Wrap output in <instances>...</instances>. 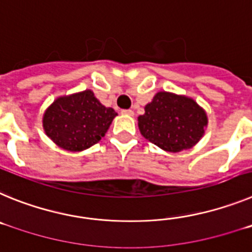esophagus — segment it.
I'll return each mask as SVG.
<instances>
[{
    "label": "esophagus",
    "mask_w": 252,
    "mask_h": 252,
    "mask_svg": "<svg viewBox=\"0 0 252 252\" xmlns=\"http://www.w3.org/2000/svg\"><path fill=\"white\" fill-rule=\"evenodd\" d=\"M122 115H127V116H133V111L132 110H122L121 111Z\"/></svg>",
    "instance_id": "34e87169"
}]
</instances>
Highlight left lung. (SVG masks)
Instances as JSON below:
<instances>
[{
    "label": "left lung",
    "mask_w": 252,
    "mask_h": 252,
    "mask_svg": "<svg viewBox=\"0 0 252 252\" xmlns=\"http://www.w3.org/2000/svg\"><path fill=\"white\" fill-rule=\"evenodd\" d=\"M207 115L192 98L159 92L139 117L141 135L169 153L194 146L203 136Z\"/></svg>",
    "instance_id": "obj_1"
}]
</instances>
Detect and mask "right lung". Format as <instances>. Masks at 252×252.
Here are the masks:
<instances>
[{
    "label": "right lung",
    "instance_id": "obj_1",
    "mask_svg": "<svg viewBox=\"0 0 252 252\" xmlns=\"http://www.w3.org/2000/svg\"><path fill=\"white\" fill-rule=\"evenodd\" d=\"M115 116L113 108L102 106L88 90L54 101L44 115L43 126L58 146L82 151L104 136Z\"/></svg>",
    "mask_w": 252,
    "mask_h": 252
}]
</instances>
